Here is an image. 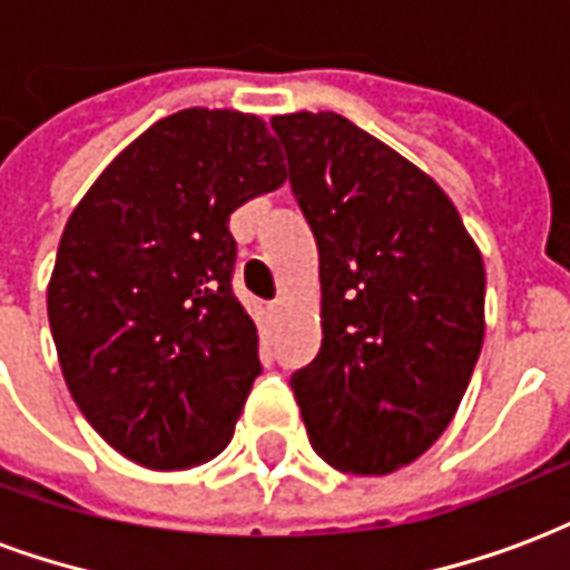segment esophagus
Segmentation results:
<instances>
[{"mask_svg":"<svg viewBox=\"0 0 570 570\" xmlns=\"http://www.w3.org/2000/svg\"><path fill=\"white\" fill-rule=\"evenodd\" d=\"M268 314H272V317H281V314H284V302H281V298L272 302V305H268Z\"/></svg>","mask_w":570,"mask_h":570,"instance_id":"obj_1","label":"esophagus"}]
</instances>
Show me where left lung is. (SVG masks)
Wrapping results in <instances>:
<instances>
[{
	"mask_svg": "<svg viewBox=\"0 0 570 570\" xmlns=\"http://www.w3.org/2000/svg\"><path fill=\"white\" fill-rule=\"evenodd\" d=\"M321 253L323 342L293 372L314 452L360 476L412 464L458 412L485 335V268L449 195L335 112L274 116Z\"/></svg>",
	"mask_w": 570,
	"mask_h": 570,
	"instance_id": "8db88e82",
	"label": "left lung"
}]
</instances>
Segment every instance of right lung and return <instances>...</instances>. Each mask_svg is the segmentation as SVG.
<instances>
[{
    "label": "right lung",
    "instance_id": "add662e5",
    "mask_svg": "<svg viewBox=\"0 0 570 570\" xmlns=\"http://www.w3.org/2000/svg\"><path fill=\"white\" fill-rule=\"evenodd\" d=\"M281 161L262 118L183 109L69 216L48 284L57 357L81 415L134 464L198 466L235 433L262 363L228 216L284 186Z\"/></svg>",
    "mask_w": 570,
    "mask_h": 570
}]
</instances>
